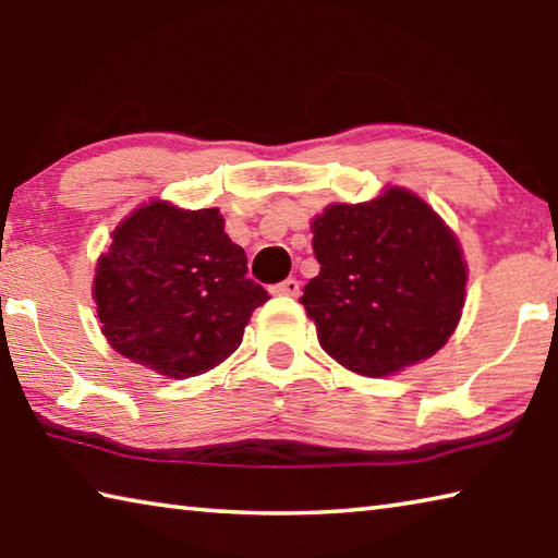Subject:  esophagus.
<instances>
[{
  "label": "esophagus",
  "instance_id": "obj_1",
  "mask_svg": "<svg viewBox=\"0 0 558 558\" xmlns=\"http://www.w3.org/2000/svg\"><path fill=\"white\" fill-rule=\"evenodd\" d=\"M270 292H272V295H288V298H295L298 292H300V282H298L295 278H288V280L278 282V286H272V288H270Z\"/></svg>",
  "mask_w": 558,
  "mask_h": 558
}]
</instances>
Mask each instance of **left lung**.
Returning a JSON list of instances; mask_svg holds the SVG:
<instances>
[{
	"mask_svg": "<svg viewBox=\"0 0 558 558\" xmlns=\"http://www.w3.org/2000/svg\"><path fill=\"white\" fill-rule=\"evenodd\" d=\"M319 276L300 298L319 347L359 376H395L427 361L459 327L465 268L459 239L404 187L312 219Z\"/></svg>",
	"mask_w": 558,
	"mask_h": 558,
	"instance_id": "obj_1",
	"label": "left lung"
}]
</instances>
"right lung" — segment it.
<instances>
[{"label":"right lung","mask_w":558,"mask_h":558,"mask_svg":"<svg viewBox=\"0 0 558 558\" xmlns=\"http://www.w3.org/2000/svg\"><path fill=\"white\" fill-rule=\"evenodd\" d=\"M93 298L109 347L166 378L207 373L241 347L270 295L246 278V253L217 207L166 199L119 221L95 268Z\"/></svg>","instance_id":"right-lung-1"}]
</instances>
